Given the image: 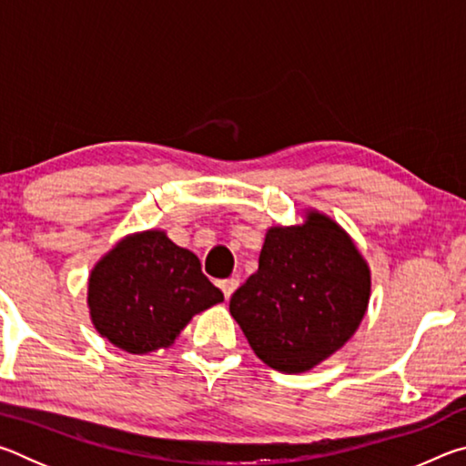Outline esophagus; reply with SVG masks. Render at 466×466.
<instances>
[{"label":"esophagus","mask_w":466,"mask_h":466,"mask_svg":"<svg viewBox=\"0 0 466 466\" xmlns=\"http://www.w3.org/2000/svg\"><path fill=\"white\" fill-rule=\"evenodd\" d=\"M238 286H240V281L232 278V279H224V281H222V286H219V288H222V291H224L226 299H230V298H232V294H234V291L238 289Z\"/></svg>","instance_id":"34e87169"}]
</instances>
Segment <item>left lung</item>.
Here are the masks:
<instances>
[{
  "instance_id": "8db88e82",
  "label": "left lung",
  "mask_w": 466,
  "mask_h": 466,
  "mask_svg": "<svg viewBox=\"0 0 466 466\" xmlns=\"http://www.w3.org/2000/svg\"><path fill=\"white\" fill-rule=\"evenodd\" d=\"M271 226L258 269L234 291L230 314L257 358L302 374L350 341L364 320L372 273L350 234L319 209Z\"/></svg>"
}]
</instances>
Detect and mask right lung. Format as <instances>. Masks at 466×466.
<instances>
[{
    "mask_svg": "<svg viewBox=\"0 0 466 466\" xmlns=\"http://www.w3.org/2000/svg\"><path fill=\"white\" fill-rule=\"evenodd\" d=\"M224 302L195 252L167 232H133L98 258L88 278V310L100 337L127 353L167 350L195 314Z\"/></svg>",
    "mask_w": 466,
    "mask_h": 466,
    "instance_id": "1",
    "label": "right lung"
}]
</instances>
